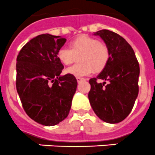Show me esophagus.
Wrapping results in <instances>:
<instances>
[{
  "label": "esophagus",
  "mask_w": 155,
  "mask_h": 155,
  "mask_svg": "<svg viewBox=\"0 0 155 155\" xmlns=\"http://www.w3.org/2000/svg\"><path fill=\"white\" fill-rule=\"evenodd\" d=\"M76 79H77L78 83H80V82L85 81V80H86V79H84V78H82V77H77V78H76Z\"/></svg>",
  "instance_id": "1"
}]
</instances>
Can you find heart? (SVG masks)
I'll return each instance as SVG.
<instances>
[{
    "label": "heart",
    "mask_w": 155,
    "mask_h": 155,
    "mask_svg": "<svg viewBox=\"0 0 155 155\" xmlns=\"http://www.w3.org/2000/svg\"><path fill=\"white\" fill-rule=\"evenodd\" d=\"M71 48H61L58 52L59 60L69 65L80 59L81 62L67 69V72L75 76H85L101 72L107 67L110 61L109 48L97 39L87 35H81L70 43Z\"/></svg>",
    "instance_id": "b5f03b06"
}]
</instances>
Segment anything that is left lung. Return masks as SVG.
I'll return each mask as SVG.
<instances>
[{
  "label": "left lung",
  "instance_id": "8db88e82",
  "mask_svg": "<svg viewBox=\"0 0 155 155\" xmlns=\"http://www.w3.org/2000/svg\"><path fill=\"white\" fill-rule=\"evenodd\" d=\"M111 54L107 67L89 80L88 98L93 110L107 123L122 122L131 112L139 93V62L134 49L120 35L107 29L97 31ZM98 79L105 81L98 83ZM108 83H106V81Z\"/></svg>",
  "mask_w": 155,
  "mask_h": 155
}]
</instances>
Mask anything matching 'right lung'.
<instances>
[{
    "instance_id": "obj_1",
    "label": "right lung",
    "mask_w": 155,
    "mask_h": 155,
    "mask_svg": "<svg viewBox=\"0 0 155 155\" xmlns=\"http://www.w3.org/2000/svg\"><path fill=\"white\" fill-rule=\"evenodd\" d=\"M65 42L58 36L39 35L17 56L16 89L23 109L44 126L57 125L68 116L77 87L73 75L60 76L64 66L58 52Z\"/></svg>"
}]
</instances>
